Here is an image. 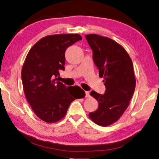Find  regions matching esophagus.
Here are the masks:
<instances>
[{
  "label": "esophagus",
  "instance_id": "1",
  "mask_svg": "<svg viewBox=\"0 0 159 159\" xmlns=\"http://www.w3.org/2000/svg\"><path fill=\"white\" fill-rule=\"evenodd\" d=\"M89 96H90L89 92V91H85V97L86 98H89Z\"/></svg>",
  "mask_w": 159,
  "mask_h": 159
}]
</instances>
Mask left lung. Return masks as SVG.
Masks as SVG:
<instances>
[{"label": "left lung", "instance_id": "obj_1", "mask_svg": "<svg viewBox=\"0 0 159 159\" xmlns=\"http://www.w3.org/2000/svg\"><path fill=\"white\" fill-rule=\"evenodd\" d=\"M85 37L106 87L103 95L91 92L99 106L89 116L95 123L106 127L119 120L129 104L136 83L134 66L127 51L112 39L95 34Z\"/></svg>", "mask_w": 159, "mask_h": 159}]
</instances>
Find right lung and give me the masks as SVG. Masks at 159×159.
Segmentation results:
<instances>
[{
  "instance_id": "add662e5",
  "label": "right lung",
  "mask_w": 159,
  "mask_h": 159,
  "mask_svg": "<svg viewBox=\"0 0 159 159\" xmlns=\"http://www.w3.org/2000/svg\"><path fill=\"white\" fill-rule=\"evenodd\" d=\"M80 40L82 37L78 34L47 36L31 48L25 57L21 69L25 96L36 115L46 123L63 119L72 101L85 96L79 87H66L55 79L60 70H64L66 49Z\"/></svg>"
}]
</instances>
